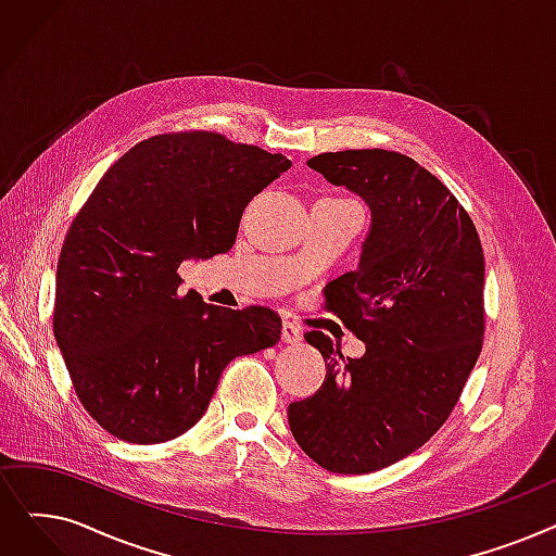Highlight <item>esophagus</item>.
<instances>
[{
  "mask_svg": "<svg viewBox=\"0 0 556 556\" xmlns=\"http://www.w3.org/2000/svg\"><path fill=\"white\" fill-rule=\"evenodd\" d=\"M281 341L283 343H300L302 341L300 325H295L291 320H283V325H281Z\"/></svg>",
  "mask_w": 556,
  "mask_h": 556,
  "instance_id": "obj_1",
  "label": "esophagus"
}]
</instances>
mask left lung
<instances>
[{
    "mask_svg": "<svg viewBox=\"0 0 556 556\" xmlns=\"http://www.w3.org/2000/svg\"><path fill=\"white\" fill-rule=\"evenodd\" d=\"M306 163L372 215L358 268L325 288L366 354L345 358L308 331L327 377L288 406V425L325 470L366 475L422 447L462 397L484 343V252L466 208L414 159L345 150Z\"/></svg>",
    "mask_w": 556,
    "mask_h": 556,
    "instance_id": "left-lung-1",
    "label": "left lung"
}]
</instances>
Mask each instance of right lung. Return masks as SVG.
<instances>
[{
    "mask_svg": "<svg viewBox=\"0 0 556 556\" xmlns=\"http://www.w3.org/2000/svg\"><path fill=\"white\" fill-rule=\"evenodd\" d=\"M283 154L213 131L161 134L119 156L72 220L56 265L54 338L77 397L115 439L154 445L204 416L229 361L273 348L265 306L179 295V265L231 250Z\"/></svg>",
    "mask_w": 556,
    "mask_h": 556,
    "instance_id": "add662e5",
    "label": "right lung"
}]
</instances>
